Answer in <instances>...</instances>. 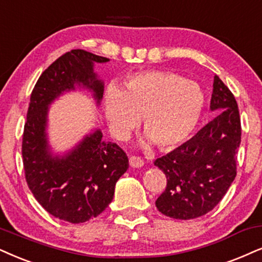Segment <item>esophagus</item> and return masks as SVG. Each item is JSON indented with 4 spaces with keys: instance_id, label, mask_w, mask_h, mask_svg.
Returning <instances> with one entry per match:
<instances>
[{
    "instance_id": "esophagus-1",
    "label": "esophagus",
    "mask_w": 262,
    "mask_h": 262,
    "mask_svg": "<svg viewBox=\"0 0 262 262\" xmlns=\"http://www.w3.org/2000/svg\"><path fill=\"white\" fill-rule=\"evenodd\" d=\"M129 164L133 168H140L144 165V161L140 157H138V156H130L129 157Z\"/></svg>"
}]
</instances>
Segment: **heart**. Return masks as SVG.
Segmentation results:
<instances>
[{
	"mask_svg": "<svg viewBox=\"0 0 262 262\" xmlns=\"http://www.w3.org/2000/svg\"><path fill=\"white\" fill-rule=\"evenodd\" d=\"M204 101V92L197 82L174 72L142 71L129 76L122 89L111 84L104 105L116 137L127 139L142 116L148 140L168 150L190 138L200 122Z\"/></svg>",
	"mask_w": 262,
	"mask_h": 262,
	"instance_id": "1",
	"label": "heart"
}]
</instances>
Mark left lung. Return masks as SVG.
I'll use <instances>...</instances> for the list:
<instances>
[{
  "label": "left lung",
  "mask_w": 262,
  "mask_h": 262,
  "mask_svg": "<svg viewBox=\"0 0 262 262\" xmlns=\"http://www.w3.org/2000/svg\"><path fill=\"white\" fill-rule=\"evenodd\" d=\"M210 110L217 114L213 121L155 161L167 177V187L156 201L165 216L190 220L209 213L236 178L242 134L239 111L233 94L216 75Z\"/></svg>",
  "instance_id": "left-lung-1"
}]
</instances>
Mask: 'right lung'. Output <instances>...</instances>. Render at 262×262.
I'll return each mask as SVG.
<instances>
[{"mask_svg":"<svg viewBox=\"0 0 262 262\" xmlns=\"http://www.w3.org/2000/svg\"><path fill=\"white\" fill-rule=\"evenodd\" d=\"M106 61L83 49H72L42 72L30 97L21 145L26 183L49 214L71 224L85 223L106 209L116 183L128 169V157L117 144L102 140L99 129L85 135L74 150L53 157L46 133L48 107L75 87L92 91L99 104L104 83L93 66Z\"/></svg>","mask_w":262,"mask_h":262,"instance_id":"right-lung-1","label":"right lung"}]
</instances>
